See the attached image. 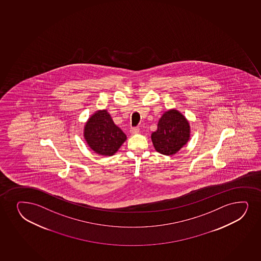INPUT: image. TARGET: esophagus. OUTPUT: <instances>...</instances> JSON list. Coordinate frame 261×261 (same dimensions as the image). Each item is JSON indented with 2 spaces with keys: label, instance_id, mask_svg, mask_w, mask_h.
<instances>
[{
  "label": "esophagus",
  "instance_id": "obj_1",
  "mask_svg": "<svg viewBox=\"0 0 261 261\" xmlns=\"http://www.w3.org/2000/svg\"><path fill=\"white\" fill-rule=\"evenodd\" d=\"M129 132L132 133V135H135V134L139 132V128L138 127H132V128H130Z\"/></svg>",
  "mask_w": 261,
  "mask_h": 261
}]
</instances>
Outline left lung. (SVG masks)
Segmentation results:
<instances>
[{
  "mask_svg": "<svg viewBox=\"0 0 261 261\" xmlns=\"http://www.w3.org/2000/svg\"><path fill=\"white\" fill-rule=\"evenodd\" d=\"M190 138V125L186 117L176 110L164 113L152 132L151 140L156 151L164 155H173L186 145Z\"/></svg>",
  "mask_w": 261,
  "mask_h": 261,
  "instance_id": "left-lung-1",
  "label": "left lung"
}]
</instances>
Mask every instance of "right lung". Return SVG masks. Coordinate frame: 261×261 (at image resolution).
I'll list each match as a JSON object with an SVG mask.
<instances>
[{"mask_svg":"<svg viewBox=\"0 0 261 261\" xmlns=\"http://www.w3.org/2000/svg\"><path fill=\"white\" fill-rule=\"evenodd\" d=\"M84 138L95 152L112 156L126 140L123 130L115 124L106 110L96 111L84 126Z\"/></svg>","mask_w":261,"mask_h":261,"instance_id":"right-lung-1","label":"right lung"}]
</instances>
